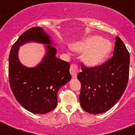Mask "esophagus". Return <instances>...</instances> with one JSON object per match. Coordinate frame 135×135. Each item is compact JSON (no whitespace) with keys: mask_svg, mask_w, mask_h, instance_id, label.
<instances>
[{"mask_svg":"<svg viewBox=\"0 0 135 135\" xmlns=\"http://www.w3.org/2000/svg\"><path fill=\"white\" fill-rule=\"evenodd\" d=\"M70 73L71 74L73 78H76L77 74L78 73V69L77 67V66L75 65V64H71V68H70Z\"/></svg>","mask_w":135,"mask_h":135,"instance_id":"1","label":"esophagus"}]
</instances>
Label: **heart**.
Returning a JSON list of instances; mask_svg holds the SVG:
<instances>
[{
    "mask_svg": "<svg viewBox=\"0 0 135 135\" xmlns=\"http://www.w3.org/2000/svg\"><path fill=\"white\" fill-rule=\"evenodd\" d=\"M71 48L76 52H84L82 57L83 64L87 67L94 68L101 65L109 57L112 44L110 41L103 40L101 36H90L73 44Z\"/></svg>",
    "mask_w": 135,
    "mask_h": 135,
    "instance_id": "1",
    "label": "heart"
}]
</instances>
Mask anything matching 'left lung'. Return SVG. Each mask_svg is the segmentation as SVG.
I'll use <instances>...</instances> for the list:
<instances>
[{"instance_id": "left-lung-1", "label": "left lung", "mask_w": 135, "mask_h": 135, "mask_svg": "<svg viewBox=\"0 0 135 135\" xmlns=\"http://www.w3.org/2000/svg\"><path fill=\"white\" fill-rule=\"evenodd\" d=\"M130 54L119 37H115L113 57L94 68L82 66L77 78L81 84L79 100L83 109L99 114L109 111L126 90L129 77Z\"/></svg>"}]
</instances>
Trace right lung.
<instances>
[{
	"instance_id": "add662e5",
	"label": "right lung",
	"mask_w": 135,
	"mask_h": 135,
	"mask_svg": "<svg viewBox=\"0 0 135 135\" xmlns=\"http://www.w3.org/2000/svg\"><path fill=\"white\" fill-rule=\"evenodd\" d=\"M34 42L45 45L43 59L34 68L23 65L18 59L19 47ZM54 42L43 28L33 27L23 33L12 45L9 56V81L18 102L27 111L44 114L57 105V92L70 81V64L56 57Z\"/></svg>"
}]
</instances>
